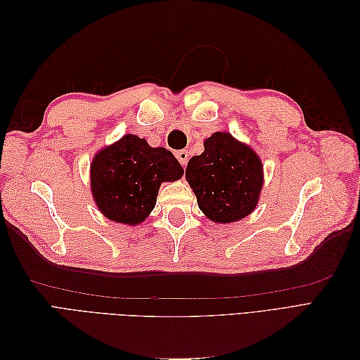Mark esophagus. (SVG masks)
<instances>
[{"mask_svg":"<svg viewBox=\"0 0 360 360\" xmlns=\"http://www.w3.org/2000/svg\"><path fill=\"white\" fill-rule=\"evenodd\" d=\"M176 156H177L179 162L181 163L183 168L188 165V160H189V151H188V150H180V151H177Z\"/></svg>","mask_w":360,"mask_h":360,"instance_id":"obj_1","label":"esophagus"}]
</instances>
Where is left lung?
Masks as SVG:
<instances>
[{"label": "left lung", "instance_id": "1", "mask_svg": "<svg viewBox=\"0 0 360 360\" xmlns=\"http://www.w3.org/2000/svg\"><path fill=\"white\" fill-rule=\"evenodd\" d=\"M186 179L201 212L217 224L243 219L263 188V165L255 151L230 134L205 139L204 151L188 162Z\"/></svg>", "mask_w": 360, "mask_h": 360}]
</instances>
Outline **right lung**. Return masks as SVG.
Returning a JSON list of instances; mask_svg holds the SVG:
<instances>
[{
	"mask_svg": "<svg viewBox=\"0 0 360 360\" xmlns=\"http://www.w3.org/2000/svg\"><path fill=\"white\" fill-rule=\"evenodd\" d=\"M183 168L169 150L126 135L97 153L91 192L99 210L118 224L136 225L155 209L162 181L179 180Z\"/></svg>",
	"mask_w": 360,
	"mask_h": 360,
	"instance_id": "add662e5",
	"label": "right lung"
}]
</instances>
